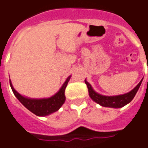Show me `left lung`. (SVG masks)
<instances>
[{"label":"left lung","instance_id":"left-lung-1","mask_svg":"<svg viewBox=\"0 0 148 148\" xmlns=\"http://www.w3.org/2000/svg\"><path fill=\"white\" fill-rule=\"evenodd\" d=\"M142 80L139 82V84H138L132 90H131L129 92L125 93L123 95H114V96H106V95H102L101 94H99L92 89V86L86 80L85 84L87 86L89 96L95 102L98 103L99 105L103 107L120 108H122V107L127 105L128 103H130L133 99L135 94L139 89Z\"/></svg>","mask_w":148,"mask_h":148}]
</instances>
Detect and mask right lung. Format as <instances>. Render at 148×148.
<instances>
[{
	"label": "right lung",
	"mask_w": 148,
	"mask_h": 148,
	"mask_svg": "<svg viewBox=\"0 0 148 148\" xmlns=\"http://www.w3.org/2000/svg\"><path fill=\"white\" fill-rule=\"evenodd\" d=\"M70 77L71 76H69L67 78V80H65L58 92L51 96L50 98H46V99H28L22 96L13 88L10 80V84L15 96L26 108L37 116H44L57 111L64 103L65 101L64 90L68 85V81L70 80Z\"/></svg>",
	"instance_id": "right-lung-1"
}]
</instances>
